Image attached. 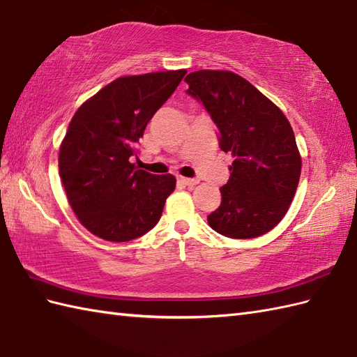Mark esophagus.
I'll return each mask as SVG.
<instances>
[{"label":"esophagus","instance_id":"esophagus-1","mask_svg":"<svg viewBox=\"0 0 357 357\" xmlns=\"http://www.w3.org/2000/svg\"><path fill=\"white\" fill-rule=\"evenodd\" d=\"M179 183L184 184V185H188V187H193L196 184H199L198 179H190V178H179Z\"/></svg>","mask_w":357,"mask_h":357}]
</instances>
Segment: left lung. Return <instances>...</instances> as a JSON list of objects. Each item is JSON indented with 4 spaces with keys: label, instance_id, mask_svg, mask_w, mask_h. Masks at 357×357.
Instances as JSON below:
<instances>
[{
    "label": "left lung",
    "instance_id": "8db88e82",
    "mask_svg": "<svg viewBox=\"0 0 357 357\" xmlns=\"http://www.w3.org/2000/svg\"><path fill=\"white\" fill-rule=\"evenodd\" d=\"M187 93L204 104L219 130V147L231 153L221 206L207 216L215 231L250 239L285 216L299 184L302 158L293 128L275 102L230 70L185 77Z\"/></svg>",
    "mask_w": 357,
    "mask_h": 357
}]
</instances>
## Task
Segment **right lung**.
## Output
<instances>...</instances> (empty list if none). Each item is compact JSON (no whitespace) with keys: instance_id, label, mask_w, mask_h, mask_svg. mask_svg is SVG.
Wrapping results in <instances>:
<instances>
[{"instance_id":"right-lung-1","label":"right lung","mask_w":357,"mask_h":357,"mask_svg":"<svg viewBox=\"0 0 357 357\" xmlns=\"http://www.w3.org/2000/svg\"><path fill=\"white\" fill-rule=\"evenodd\" d=\"M187 70L119 77L79 105L59 146V176L73 213L110 242L142 236L158 224L176 185L130 162L136 142Z\"/></svg>"}]
</instances>
